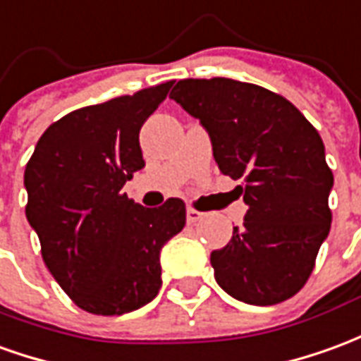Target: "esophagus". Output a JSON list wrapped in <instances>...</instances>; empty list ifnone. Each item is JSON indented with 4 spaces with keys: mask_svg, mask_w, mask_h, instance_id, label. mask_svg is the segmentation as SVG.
I'll use <instances>...</instances> for the list:
<instances>
[{
    "mask_svg": "<svg viewBox=\"0 0 361 361\" xmlns=\"http://www.w3.org/2000/svg\"><path fill=\"white\" fill-rule=\"evenodd\" d=\"M185 216H188V223H197V221H201V219L205 216V213H201V211H195V209L188 207V211H185Z\"/></svg>",
    "mask_w": 361,
    "mask_h": 361,
    "instance_id": "34e87169",
    "label": "esophagus"
}]
</instances>
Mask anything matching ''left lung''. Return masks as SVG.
Instances as JSON below:
<instances>
[{
	"label": "left lung",
	"instance_id": "1",
	"mask_svg": "<svg viewBox=\"0 0 361 361\" xmlns=\"http://www.w3.org/2000/svg\"><path fill=\"white\" fill-rule=\"evenodd\" d=\"M170 99L205 128L219 170L244 180V226L211 252L216 283L248 305L293 297L332 223L321 135L286 97L228 78L180 80Z\"/></svg>",
	"mask_w": 361,
	"mask_h": 361
}]
</instances>
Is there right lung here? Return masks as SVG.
I'll return each mask as SVG.
<instances>
[{
	"mask_svg": "<svg viewBox=\"0 0 361 361\" xmlns=\"http://www.w3.org/2000/svg\"><path fill=\"white\" fill-rule=\"evenodd\" d=\"M172 82L82 107L52 123L25 168L27 221L58 286L93 314L137 311L162 286L160 252L185 203L148 209L121 193L145 168L138 133Z\"/></svg>",
	"mask_w": 361,
	"mask_h": 361,
	"instance_id": "right-lung-1",
	"label": "right lung"
}]
</instances>
